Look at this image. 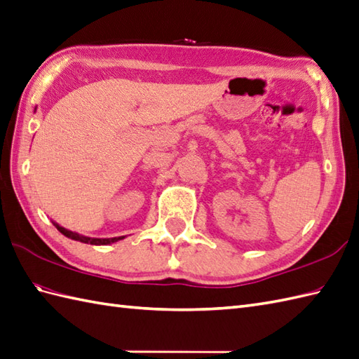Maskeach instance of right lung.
<instances>
[{"mask_svg":"<svg viewBox=\"0 0 359 359\" xmlns=\"http://www.w3.org/2000/svg\"><path fill=\"white\" fill-rule=\"evenodd\" d=\"M34 111H36V109H34ZM53 225L64 236H67V238L73 239V241L83 242V243H90V245H109V243H114V242H118L121 239H125V236H118V238H88V236H83V234H79L76 231L64 229V226H60L57 222H53Z\"/></svg>","mask_w":359,"mask_h":359,"instance_id":"right-lung-1","label":"right lung"}]
</instances>
